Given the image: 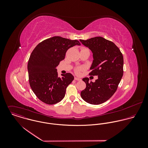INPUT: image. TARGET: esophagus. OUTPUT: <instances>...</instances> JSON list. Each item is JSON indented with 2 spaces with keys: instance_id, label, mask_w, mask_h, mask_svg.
<instances>
[{
  "instance_id": "obj_1",
  "label": "esophagus",
  "mask_w": 148,
  "mask_h": 148,
  "mask_svg": "<svg viewBox=\"0 0 148 148\" xmlns=\"http://www.w3.org/2000/svg\"><path fill=\"white\" fill-rule=\"evenodd\" d=\"M74 79H75V80H77V81H80V80H82L81 79H80V78H77V77H75Z\"/></svg>"
}]
</instances>
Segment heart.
Returning a JSON list of instances; mask_svg holds the SVG:
<instances>
[{"mask_svg":"<svg viewBox=\"0 0 148 148\" xmlns=\"http://www.w3.org/2000/svg\"><path fill=\"white\" fill-rule=\"evenodd\" d=\"M83 70V68L81 67V66H78V67H76L75 68V72L76 74H79L80 73V72Z\"/></svg>","mask_w":148,"mask_h":148,"instance_id":"obj_1","label":"heart"}]
</instances>
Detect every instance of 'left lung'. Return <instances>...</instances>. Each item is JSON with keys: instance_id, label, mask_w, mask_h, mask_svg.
<instances>
[{"instance_id": "1", "label": "left lung", "mask_w": 148, "mask_h": 148, "mask_svg": "<svg viewBox=\"0 0 148 148\" xmlns=\"http://www.w3.org/2000/svg\"><path fill=\"white\" fill-rule=\"evenodd\" d=\"M80 41L93 53V61L90 76H98L95 82L83 80L86 88L81 92L82 99L86 103L98 105L109 100L117 89L123 76L124 59L122 53L114 42L102 37H95Z\"/></svg>"}]
</instances>
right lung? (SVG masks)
Returning <instances> with one entry per match:
<instances>
[{
	"instance_id": "right-lung-1",
	"label": "right lung",
	"mask_w": 148,
	"mask_h": 148,
	"mask_svg": "<svg viewBox=\"0 0 148 148\" xmlns=\"http://www.w3.org/2000/svg\"><path fill=\"white\" fill-rule=\"evenodd\" d=\"M76 45L77 40L54 36L38 44L32 52L28 62L30 86L43 103L52 105L63 100L66 88L74 79L70 73L58 76L56 66L64 59L67 50Z\"/></svg>"
}]
</instances>
